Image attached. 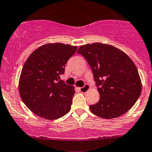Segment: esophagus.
Instances as JSON below:
<instances>
[{
	"mask_svg": "<svg viewBox=\"0 0 152 152\" xmlns=\"http://www.w3.org/2000/svg\"><path fill=\"white\" fill-rule=\"evenodd\" d=\"M79 89H80V92H86L89 89V86L88 85V84H86V85H84L83 87H80V88H79Z\"/></svg>",
	"mask_w": 152,
	"mask_h": 152,
	"instance_id": "34e87169",
	"label": "esophagus"
}]
</instances>
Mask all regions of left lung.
Instances as JSON below:
<instances>
[{"label":"left lung","instance_id":"obj_1","mask_svg":"<svg viewBox=\"0 0 152 152\" xmlns=\"http://www.w3.org/2000/svg\"><path fill=\"white\" fill-rule=\"evenodd\" d=\"M92 68L99 101L89 105L93 114L115 118L127 113L139 98L142 83L138 69L127 54L108 44L94 43L79 48Z\"/></svg>","mask_w":152,"mask_h":152}]
</instances>
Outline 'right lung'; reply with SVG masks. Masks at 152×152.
I'll return each mask as SVG.
<instances>
[{
	"instance_id": "add662e5",
	"label": "right lung",
	"mask_w": 152,
	"mask_h": 152,
	"mask_svg": "<svg viewBox=\"0 0 152 152\" xmlns=\"http://www.w3.org/2000/svg\"><path fill=\"white\" fill-rule=\"evenodd\" d=\"M77 47L64 43H47L30 54L19 80L21 99L34 114L57 119L69 112L74 87L60 80L65 65Z\"/></svg>"
}]
</instances>
